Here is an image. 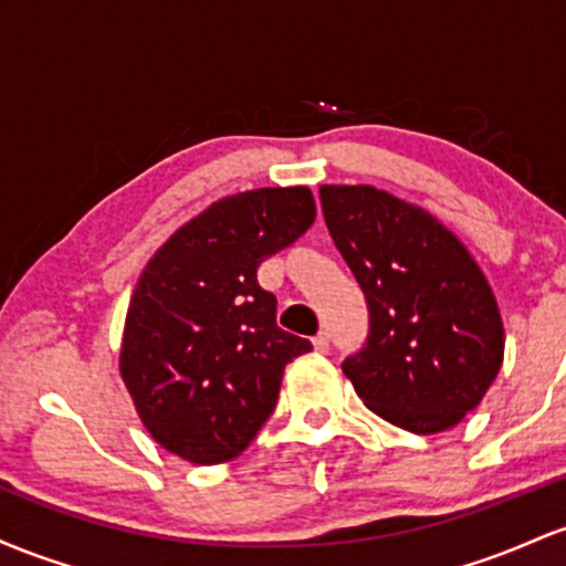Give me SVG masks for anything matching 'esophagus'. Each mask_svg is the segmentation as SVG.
Segmentation results:
<instances>
[{"label":"esophagus","mask_w":566,"mask_h":566,"mask_svg":"<svg viewBox=\"0 0 566 566\" xmlns=\"http://www.w3.org/2000/svg\"><path fill=\"white\" fill-rule=\"evenodd\" d=\"M313 345H315L317 353H326V350H328V334H326V332L317 334L315 339H313Z\"/></svg>","instance_id":"1"}]
</instances>
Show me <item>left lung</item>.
<instances>
[{
	"label": "left lung",
	"instance_id": "obj_1",
	"mask_svg": "<svg viewBox=\"0 0 566 566\" xmlns=\"http://www.w3.org/2000/svg\"><path fill=\"white\" fill-rule=\"evenodd\" d=\"M326 227L368 304V336L342 364L382 420L417 436L454 428L503 366L484 272L436 216L377 187H321Z\"/></svg>",
	"mask_w": 566,
	"mask_h": 566
}]
</instances>
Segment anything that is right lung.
Returning <instances> with one entry per match:
<instances>
[{"label": "right lung", "mask_w": 566, "mask_h": 566, "mask_svg": "<svg viewBox=\"0 0 566 566\" xmlns=\"http://www.w3.org/2000/svg\"><path fill=\"white\" fill-rule=\"evenodd\" d=\"M315 221L307 187L216 200L149 259L125 317L119 374L151 438L195 465L238 457L277 403L285 364L313 350L277 328L256 281Z\"/></svg>", "instance_id": "add662e5"}]
</instances>
